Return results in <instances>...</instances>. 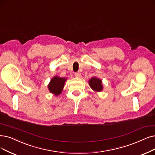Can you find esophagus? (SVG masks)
<instances>
[{"instance_id":"1","label":"esophagus","mask_w":155,"mask_h":155,"mask_svg":"<svg viewBox=\"0 0 155 155\" xmlns=\"http://www.w3.org/2000/svg\"><path fill=\"white\" fill-rule=\"evenodd\" d=\"M74 75H75L76 77H79V76H81V73H80V72H75V73H74Z\"/></svg>"}]
</instances>
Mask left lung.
Instances as JSON below:
<instances>
[{"instance_id": "obj_1", "label": "left lung", "mask_w": 155, "mask_h": 155, "mask_svg": "<svg viewBox=\"0 0 155 155\" xmlns=\"http://www.w3.org/2000/svg\"><path fill=\"white\" fill-rule=\"evenodd\" d=\"M89 84L91 88L96 92H100L103 89L102 80L96 77H93L89 80Z\"/></svg>"}]
</instances>
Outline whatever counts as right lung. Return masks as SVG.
I'll use <instances>...</instances> for the list:
<instances>
[{"label": "right lung", "instance_id": "add662e5", "mask_svg": "<svg viewBox=\"0 0 155 155\" xmlns=\"http://www.w3.org/2000/svg\"><path fill=\"white\" fill-rule=\"evenodd\" d=\"M66 80V78L54 76L48 86L49 91L54 95H59L63 90Z\"/></svg>", "mask_w": 155, "mask_h": 155}]
</instances>
